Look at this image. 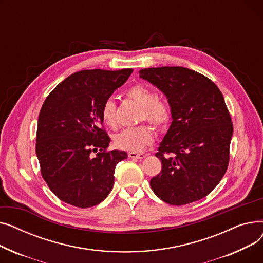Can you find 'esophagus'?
Masks as SVG:
<instances>
[{"mask_svg": "<svg viewBox=\"0 0 263 263\" xmlns=\"http://www.w3.org/2000/svg\"><path fill=\"white\" fill-rule=\"evenodd\" d=\"M128 156L131 158V159H144L146 156L142 153H134V151H130V153L128 154Z\"/></svg>", "mask_w": 263, "mask_h": 263, "instance_id": "34e87169", "label": "esophagus"}]
</instances>
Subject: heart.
Instances as JSON below:
<instances>
[{
	"mask_svg": "<svg viewBox=\"0 0 263 263\" xmlns=\"http://www.w3.org/2000/svg\"><path fill=\"white\" fill-rule=\"evenodd\" d=\"M127 97L141 105L139 120H147L157 129L167 127L172 119V109L170 104L158 99L157 93L149 87L134 85L127 90ZM117 107L113 99H106L101 108V117L107 127L115 128ZM153 141V130L146 123L140 126L127 128L114 137V144L118 149L127 151H141Z\"/></svg>",
	"mask_w": 263,
	"mask_h": 263,
	"instance_id": "obj_1",
	"label": "heart"
}]
</instances>
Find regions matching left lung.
<instances>
[{
    "mask_svg": "<svg viewBox=\"0 0 263 263\" xmlns=\"http://www.w3.org/2000/svg\"><path fill=\"white\" fill-rule=\"evenodd\" d=\"M139 73L166 95L173 117L156 154L162 170L150 186L173 205L197 201L228 167L233 127L224 97L210 79L189 68H145Z\"/></svg>",
    "mask_w": 263,
    "mask_h": 263,
    "instance_id": "8db88e82",
    "label": "left lung"
}]
</instances>
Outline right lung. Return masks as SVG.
I'll list each match as a JSON object with an SVG mask.
<instances>
[{
  "label": "right lung",
  "instance_id": "add662e5",
  "mask_svg": "<svg viewBox=\"0 0 263 263\" xmlns=\"http://www.w3.org/2000/svg\"><path fill=\"white\" fill-rule=\"evenodd\" d=\"M132 71L76 72L60 83L41 106L36 155L41 176L62 201L85 209L100 203L112 191L116 165L127 159V153L107 150L110 139L101 108Z\"/></svg>",
  "mask_w": 263,
  "mask_h": 263
}]
</instances>
